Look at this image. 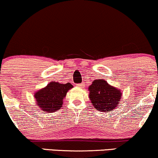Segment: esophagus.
<instances>
[{
  "instance_id": "1",
  "label": "esophagus",
  "mask_w": 158,
  "mask_h": 158,
  "mask_svg": "<svg viewBox=\"0 0 158 158\" xmlns=\"http://www.w3.org/2000/svg\"><path fill=\"white\" fill-rule=\"evenodd\" d=\"M78 87H79V88H84L85 87V83L84 82H82V83H80V84H78Z\"/></svg>"
}]
</instances>
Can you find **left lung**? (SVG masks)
I'll list each match as a JSON object with an SVG mask.
<instances>
[{
	"label": "left lung",
	"instance_id": "1",
	"mask_svg": "<svg viewBox=\"0 0 158 158\" xmlns=\"http://www.w3.org/2000/svg\"><path fill=\"white\" fill-rule=\"evenodd\" d=\"M89 91L92 105L100 112L115 109L122 95L120 90L110 86L104 79L94 80L90 85Z\"/></svg>",
	"mask_w": 158,
	"mask_h": 158
}]
</instances>
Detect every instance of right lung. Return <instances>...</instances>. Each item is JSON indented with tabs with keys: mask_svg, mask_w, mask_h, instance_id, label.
I'll use <instances>...</instances> for the list:
<instances>
[{
	"mask_svg": "<svg viewBox=\"0 0 158 158\" xmlns=\"http://www.w3.org/2000/svg\"><path fill=\"white\" fill-rule=\"evenodd\" d=\"M72 88L73 85L70 83L59 84L51 81L44 88L36 92L34 96L38 106L41 107L42 110L50 113L60 109L63 104V99L67 92Z\"/></svg>",
	"mask_w": 158,
	"mask_h": 158,
	"instance_id": "right-lung-1",
	"label": "right lung"
}]
</instances>
